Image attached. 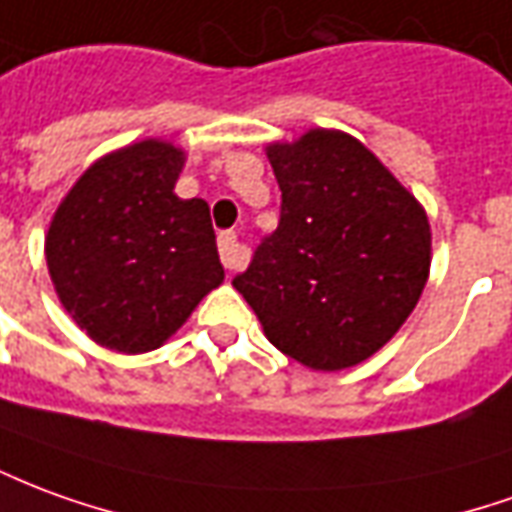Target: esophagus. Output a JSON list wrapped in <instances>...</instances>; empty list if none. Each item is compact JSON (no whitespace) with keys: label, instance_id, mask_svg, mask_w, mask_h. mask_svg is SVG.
Returning a JSON list of instances; mask_svg holds the SVG:
<instances>
[{"label":"esophagus","instance_id":"34e87169","mask_svg":"<svg viewBox=\"0 0 512 512\" xmlns=\"http://www.w3.org/2000/svg\"><path fill=\"white\" fill-rule=\"evenodd\" d=\"M219 255L227 271L244 266V246L238 244V235L232 230L219 232Z\"/></svg>","mask_w":512,"mask_h":512}]
</instances>
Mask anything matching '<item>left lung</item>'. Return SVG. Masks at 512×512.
Returning <instances> with one entry per match:
<instances>
[{"label": "left lung", "mask_w": 512, "mask_h": 512, "mask_svg": "<svg viewBox=\"0 0 512 512\" xmlns=\"http://www.w3.org/2000/svg\"><path fill=\"white\" fill-rule=\"evenodd\" d=\"M280 224L235 291L282 355L318 371L371 357L413 313L430 274V224L352 135L310 130L268 146Z\"/></svg>", "instance_id": "8db88e82"}]
</instances>
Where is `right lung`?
<instances>
[{
    "label": "right lung",
    "instance_id": "right-lung-1",
    "mask_svg": "<svg viewBox=\"0 0 512 512\" xmlns=\"http://www.w3.org/2000/svg\"><path fill=\"white\" fill-rule=\"evenodd\" d=\"M177 146L141 141L102 157L57 207L46 266L74 321L124 355L152 352L219 288L205 199H180Z\"/></svg>",
    "mask_w": 512,
    "mask_h": 512
}]
</instances>
